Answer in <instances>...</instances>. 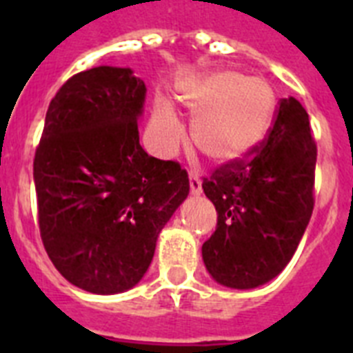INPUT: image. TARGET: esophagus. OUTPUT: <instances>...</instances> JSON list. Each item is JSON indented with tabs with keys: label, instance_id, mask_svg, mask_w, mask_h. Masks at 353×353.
<instances>
[{
	"label": "esophagus",
	"instance_id": "esophagus-1",
	"mask_svg": "<svg viewBox=\"0 0 353 353\" xmlns=\"http://www.w3.org/2000/svg\"><path fill=\"white\" fill-rule=\"evenodd\" d=\"M189 185H191L192 194H199V192H201V180H199L194 173L189 174Z\"/></svg>",
	"mask_w": 353,
	"mask_h": 353
}]
</instances>
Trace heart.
Returning <instances> with one entry per match:
<instances>
[{
  "mask_svg": "<svg viewBox=\"0 0 353 353\" xmlns=\"http://www.w3.org/2000/svg\"><path fill=\"white\" fill-rule=\"evenodd\" d=\"M192 121V143L215 164L248 155L269 132L276 99L270 84L235 70L217 72L182 97ZM152 130L159 148L173 152L182 141V125L173 109L157 102Z\"/></svg>",
  "mask_w": 353,
  "mask_h": 353,
  "instance_id": "obj_1",
  "label": "heart"
}]
</instances>
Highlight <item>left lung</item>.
<instances>
[{
    "label": "left lung",
    "mask_w": 353,
    "mask_h": 353,
    "mask_svg": "<svg viewBox=\"0 0 353 353\" xmlns=\"http://www.w3.org/2000/svg\"><path fill=\"white\" fill-rule=\"evenodd\" d=\"M316 143L293 97L281 99L265 138L203 179L217 226L201 248L207 270L230 288L265 285L285 269L314 207Z\"/></svg>",
    "instance_id": "left-lung-1"
}]
</instances>
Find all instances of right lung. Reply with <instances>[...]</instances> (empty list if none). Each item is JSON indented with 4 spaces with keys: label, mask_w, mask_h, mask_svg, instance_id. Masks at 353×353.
<instances>
[{
    "label": "right lung",
    "mask_w": 353,
    "mask_h": 353,
    "mask_svg": "<svg viewBox=\"0 0 353 353\" xmlns=\"http://www.w3.org/2000/svg\"><path fill=\"white\" fill-rule=\"evenodd\" d=\"M145 95L130 68L95 67L65 81L46 114L33 161L40 239L58 272L86 292L138 285L189 194L179 162L139 145Z\"/></svg>",
    "instance_id": "1"
}]
</instances>
